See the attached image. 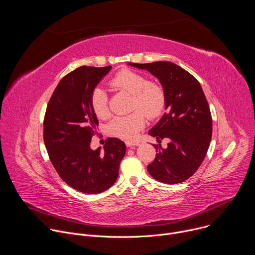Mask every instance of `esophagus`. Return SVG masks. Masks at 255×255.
Segmentation results:
<instances>
[{
	"instance_id": "34e87169",
	"label": "esophagus",
	"mask_w": 255,
	"mask_h": 255,
	"mask_svg": "<svg viewBox=\"0 0 255 255\" xmlns=\"http://www.w3.org/2000/svg\"><path fill=\"white\" fill-rule=\"evenodd\" d=\"M126 145H127V147H134V146H137V145H139V142H137V141H126Z\"/></svg>"
}]
</instances>
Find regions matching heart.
I'll return each instance as SVG.
<instances>
[{
  "mask_svg": "<svg viewBox=\"0 0 255 255\" xmlns=\"http://www.w3.org/2000/svg\"><path fill=\"white\" fill-rule=\"evenodd\" d=\"M111 86L132 95V110H141L150 118L157 117L164 109L165 94L163 89L149 83L144 76L129 69H123L111 80ZM93 112L98 118L109 116L108 97L103 88H96L90 99ZM145 125V116L140 111L115 117L109 124V131L116 137L132 140Z\"/></svg>",
  "mask_w": 255,
  "mask_h": 255,
  "instance_id": "b5f03b06",
  "label": "heart"
}]
</instances>
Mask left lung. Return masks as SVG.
<instances>
[{
  "label": "left lung",
  "instance_id": "left-lung-1",
  "mask_svg": "<svg viewBox=\"0 0 255 255\" xmlns=\"http://www.w3.org/2000/svg\"><path fill=\"white\" fill-rule=\"evenodd\" d=\"M147 70L165 94V114L148 131L158 142L167 138V147L158 150L147 166L149 174L163 184H179L202 164L212 138L210 108L200 83L187 70L169 61L128 63Z\"/></svg>",
  "mask_w": 255,
  "mask_h": 255
}]
</instances>
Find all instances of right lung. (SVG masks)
I'll return each instance as SVG.
<instances>
[{
    "mask_svg": "<svg viewBox=\"0 0 255 255\" xmlns=\"http://www.w3.org/2000/svg\"><path fill=\"white\" fill-rule=\"evenodd\" d=\"M112 66H81L57 85L44 118V143L59 176L79 192L100 194L117 180L126 145L108 138L103 149L93 150L91 140L99 121L90 99Z\"/></svg>",
    "mask_w": 255,
    "mask_h": 255,
    "instance_id": "right-lung-1",
    "label": "right lung"
}]
</instances>
